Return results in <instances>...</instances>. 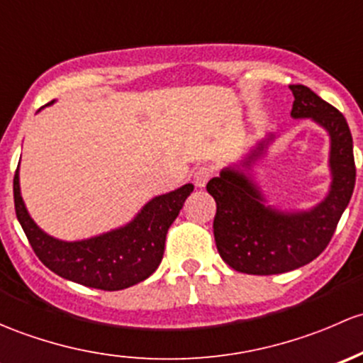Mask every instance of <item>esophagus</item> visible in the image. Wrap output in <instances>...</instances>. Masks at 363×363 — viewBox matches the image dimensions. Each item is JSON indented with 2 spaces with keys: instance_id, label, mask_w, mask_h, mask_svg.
<instances>
[{
  "instance_id": "esophagus-1",
  "label": "esophagus",
  "mask_w": 363,
  "mask_h": 363,
  "mask_svg": "<svg viewBox=\"0 0 363 363\" xmlns=\"http://www.w3.org/2000/svg\"><path fill=\"white\" fill-rule=\"evenodd\" d=\"M211 174H213L211 167H208V166L197 167V169L194 171V183H196V186L204 189V186H206V183L209 182V178H211Z\"/></svg>"
}]
</instances>
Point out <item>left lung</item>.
<instances>
[{"mask_svg":"<svg viewBox=\"0 0 363 363\" xmlns=\"http://www.w3.org/2000/svg\"><path fill=\"white\" fill-rule=\"evenodd\" d=\"M290 91L292 118H309L328 134L330 185L323 199L308 209L269 203L255 169L274 143L272 134L208 182V192L216 201V250L223 262L246 274H281L315 260L334 236L354 189L353 138L346 118L306 85H290Z\"/></svg>","mask_w":363,"mask_h":363,"instance_id":"left-lung-1","label":"left lung"}]
</instances>
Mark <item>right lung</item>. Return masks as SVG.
Segmentation results:
<instances>
[{"mask_svg":"<svg viewBox=\"0 0 363 363\" xmlns=\"http://www.w3.org/2000/svg\"><path fill=\"white\" fill-rule=\"evenodd\" d=\"M18 167L21 164L13 177L15 213L38 259L61 278L108 292L129 289L155 272L164 255L167 229L194 190L192 183H185L152 197L133 220L117 229L65 241L45 233L31 218L22 199Z\"/></svg>","mask_w":363,"mask_h":363,"instance_id":"right-lung-1","label":"right lung"}]
</instances>
